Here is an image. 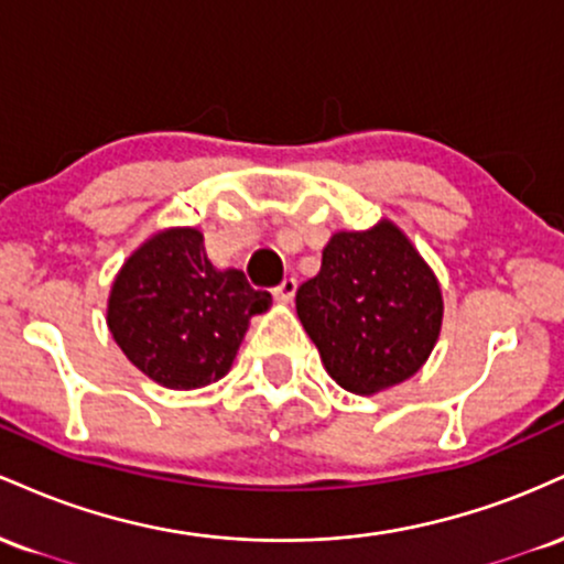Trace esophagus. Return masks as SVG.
Returning <instances> with one entry per match:
<instances>
[{
  "mask_svg": "<svg viewBox=\"0 0 564 564\" xmlns=\"http://www.w3.org/2000/svg\"><path fill=\"white\" fill-rule=\"evenodd\" d=\"M294 294H296V278H283V281L273 289V296L283 304H289L291 300H294Z\"/></svg>",
  "mask_w": 564,
  "mask_h": 564,
  "instance_id": "34e87169",
  "label": "esophagus"
}]
</instances>
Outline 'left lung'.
Listing matches in <instances>:
<instances>
[{
	"mask_svg": "<svg viewBox=\"0 0 564 564\" xmlns=\"http://www.w3.org/2000/svg\"><path fill=\"white\" fill-rule=\"evenodd\" d=\"M296 315L332 379L373 394L411 379L443 323L437 278L392 223L336 232L321 273L296 289Z\"/></svg>",
	"mask_w": 564,
	"mask_h": 564,
	"instance_id": "1",
	"label": "left lung"
}]
</instances>
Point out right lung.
<instances>
[{"instance_id":"1","label":"right lung","mask_w":564,"mask_h":564,"mask_svg":"<svg viewBox=\"0 0 564 564\" xmlns=\"http://www.w3.org/2000/svg\"><path fill=\"white\" fill-rule=\"evenodd\" d=\"M268 307L270 294L243 270H215L198 230H166L116 275L108 328L145 377L196 390L230 371L249 318Z\"/></svg>"}]
</instances>
